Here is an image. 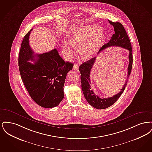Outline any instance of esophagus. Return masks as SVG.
Returning <instances> with one entry per match:
<instances>
[{
  "instance_id": "obj_1",
  "label": "esophagus",
  "mask_w": 152,
  "mask_h": 152,
  "mask_svg": "<svg viewBox=\"0 0 152 152\" xmlns=\"http://www.w3.org/2000/svg\"><path fill=\"white\" fill-rule=\"evenodd\" d=\"M75 71L78 72L79 69V64H74L73 65V68Z\"/></svg>"
}]
</instances>
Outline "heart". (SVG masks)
<instances>
[{"label":"heart","instance_id":"heart-1","mask_svg":"<svg viewBox=\"0 0 152 152\" xmlns=\"http://www.w3.org/2000/svg\"><path fill=\"white\" fill-rule=\"evenodd\" d=\"M104 38V32L96 25L81 26L71 34L69 41L63 43L66 58L71 60L75 55V46H79L81 57L89 60L94 58L99 50Z\"/></svg>","mask_w":152,"mask_h":152}]
</instances>
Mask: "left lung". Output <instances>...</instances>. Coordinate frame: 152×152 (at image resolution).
Listing matches in <instances>:
<instances>
[{
	"label": "left lung",
	"instance_id": "obj_1",
	"mask_svg": "<svg viewBox=\"0 0 152 152\" xmlns=\"http://www.w3.org/2000/svg\"><path fill=\"white\" fill-rule=\"evenodd\" d=\"M110 25L113 26L115 30V34L113 35L111 39L108 43L104 44L99 51L98 55L101 51H104L105 49L110 47L117 46L123 48L128 50L129 53V65L128 67V76L127 79L125 81V83L121 91L113 96L112 97L101 99L97 95H95L91 89L90 84L91 83L90 80V75L91 69L94 65V62L96 60V57L92 58L89 60L84 62L79 66L80 72L81 73V89L83 92L84 96L88 101V102L93 107L98 109H102L108 108L112 105L120 96L123 94L126 84L128 83L129 76L132 68L133 64V56L132 53V45L130 44V40L127 35L126 31L125 30L123 25L119 22H112L109 21Z\"/></svg>",
	"mask_w": 152,
	"mask_h": 152
}]
</instances>
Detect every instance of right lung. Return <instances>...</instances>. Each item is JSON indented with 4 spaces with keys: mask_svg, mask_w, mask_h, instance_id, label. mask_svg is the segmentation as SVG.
Masks as SVG:
<instances>
[{
    "mask_svg": "<svg viewBox=\"0 0 152 152\" xmlns=\"http://www.w3.org/2000/svg\"><path fill=\"white\" fill-rule=\"evenodd\" d=\"M31 31L24 37L19 54L22 81L37 104L46 108H53L64 99L65 78L73 65L65 62L55 48L34 58L35 55L29 44ZM29 60H33L34 64L29 63Z\"/></svg>",
    "mask_w": 152,
    "mask_h": 152,
    "instance_id": "1",
    "label": "right lung"
}]
</instances>
